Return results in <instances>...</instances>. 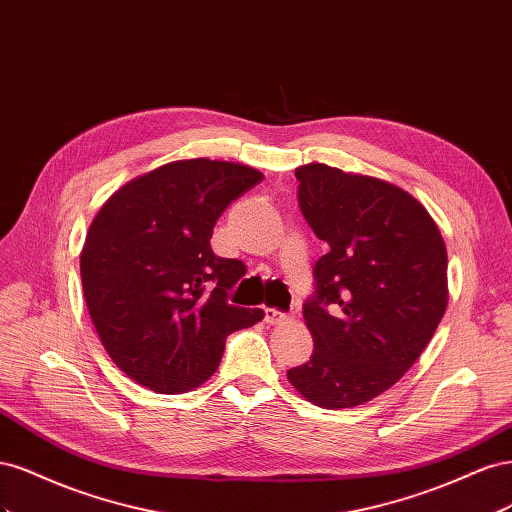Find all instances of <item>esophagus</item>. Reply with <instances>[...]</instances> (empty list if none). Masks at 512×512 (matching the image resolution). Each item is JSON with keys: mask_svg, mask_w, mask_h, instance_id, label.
Segmentation results:
<instances>
[{"mask_svg": "<svg viewBox=\"0 0 512 512\" xmlns=\"http://www.w3.org/2000/svg\"><path fill=\"white\" fill-rule=\"evenodd\" d=\"M265 320H267V324H284V322L290 320V316L284 314V312H277V309H273V307H267L265 309Z\"/></svg>", "mask_w": 512, "mask_h": 512, "instance_id": "obj_1", "label": "esophagus"}]
</instances>
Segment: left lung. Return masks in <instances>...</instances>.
Masks as SVG:
<instances>
[{"mask_svg": "<svg viewBox=\"0 0 512 512\" xmlns=\"http://www.w3.org/2000/svg\"><path fill=\"white\" fill-rule=\"evenodd\" d=\"M294 175L303 218L329 252L303 305L314 352L288 380L320 408H354L391 389L436 333L446 247L427 209L389 181L318 162Z\"/></svg>", "mask_w": 512, "mask_h": 512, "instance_id": "8db88e82", "label": "left lung"}]
</instances>
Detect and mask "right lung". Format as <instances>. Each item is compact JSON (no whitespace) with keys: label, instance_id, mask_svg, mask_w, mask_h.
Here are the masks:
<instances>
[{"label":"right lung","instance_id":"obj_1","mask_svg":"<svg viewBox=\"0 0 512 512\" xmlns=\"http://www.w3.org/2000/svg\"><path fill=\"white\" fill-rule=\"evenodd\" d=\"M260 181L245 164L170 162L128 181L91 222L85 303L108 356L134 382L164 395L194 391L218 369L226 337L265 318L228 303L245 265L211 250L215 222Z\"/></svg>","mask_w":512,"mask_h":512}]
</instances>
